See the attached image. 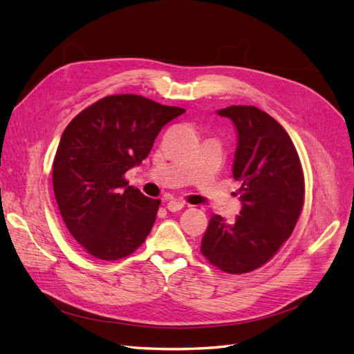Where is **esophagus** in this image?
<instances>
[{"label":"esophagus","instance_id":"1","mask_svg":"<svg viewBox=\"0 0 354 354\" xmlns=\"http://www.w3.org/2000/svg\"><path fill=\"white\" fill-rule=\"evenodd\" d=\"M185 205H186V203H185L183 201L171 199V201L167 203V208H168V211H171V212H176V211H180Z\"/></svg>","mask_w":354,"mask_h":354}]
</instances>
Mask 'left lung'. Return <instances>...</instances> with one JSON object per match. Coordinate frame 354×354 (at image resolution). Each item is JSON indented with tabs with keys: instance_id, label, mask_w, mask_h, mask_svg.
<instances>
[{
	"instance_id": "obj_1",
	"label": "left lung",
	"mask_w": 354,
	"mask_h": 354,
	"mask_svg": "<svg viewBox=\"0 0 354 354\" xmlns=\"http://www.w3.org/2000/svg\"><path fill=\"white\" fill-rule=\"evenodd\" d=\"M236 127L233 177L242 209L229 224L214 214L201 252L217 269L241 274L269 261L291 236L304 205V174L285 128L255 106L217 111Z\"/></svg>"
}]
</instances>
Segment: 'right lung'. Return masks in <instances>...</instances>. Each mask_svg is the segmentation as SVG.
Listing matches in <instances>:
<instances>
[{"instance_id":"obj_1","label":"right lung","mask_w":354,"mask_h":354,"mask_svg":"<svg viewBox=\"0 0 354 354\" xmlns=\"http://www.w3.org/2000/svg\"><path fill=\"white\" fill-rule=\"evenodd\" d=\"M186 111L137 94H115L80 112L62 134L53 189L69 233L90 255H131L151 233L159 199L124 174L147 158L162 127Z\"/></svg>"}]
</instances>
